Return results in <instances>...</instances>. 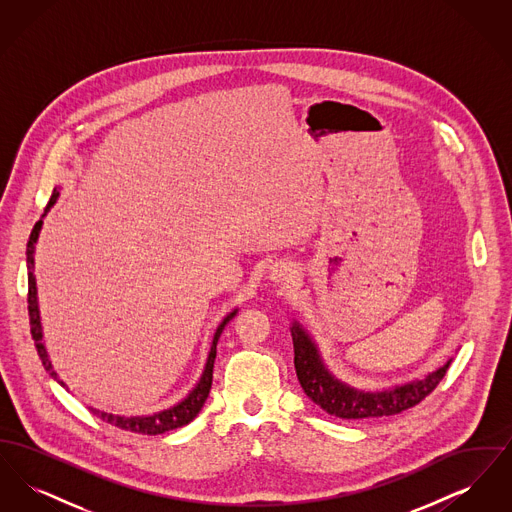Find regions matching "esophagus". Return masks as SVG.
I'll use <instances>...</instances> for the list:
<instances>
[{"instance_id":"obj_1","label":"esophagus","mask_w":512,"mask_h":512,"mask_svg":"<svg viewBox=\"0 0 512 512\" xmlns=\"http://www.w3.org/2000/svg\"><path fill=\"white\" fill-rule=\"evenodd\" d=\"M290 276V268L286 265H274L270 270V278L272 280H286Z\"/></svg>"}]
</instances>
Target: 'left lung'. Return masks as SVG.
<instances>
[{
  "label": "left lung",
  "mask_w": 512,
  "mask_h": 512,
  "mask_svg": "<svg viewBox=\"0 0 512 512\" xmlns=\"http://www.w3.org/2000/svg\"><path fill=\"white\" fill-rule=\"evenodd\" d=\"M292 338L295 355L293 365L301 388L320 409L338 418H374L407 411L436 390L449 368L447 363L424 380L380 393H366L343 386L341 382L334 380L320 363L313 341L309 340V336L297 324L292 328Z\"/></svg>",
  "instance_id": "8db88e82"
}]
</instances>
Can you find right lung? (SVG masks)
Segmentation results:
<instances>
[{
    "label": "right lung",
    "mask_w": 512,
    "mask_h": 512,
    "mask_svg": "<svg viewBox=\"0 0 512 512\" xmlns=\"http://www.w3.org/2000/svg\"><path fill=\"white\" fill-rule=\"evenodd\" d=\"M57 195L59 192L53 190V194L49 197L48 205H46V211L42 217H46V213L49 211V207L57 201ZM40 228H42V220H38L30 232V238H28V244H26V263H28V318H30V334H32V340L36 345V351L40 355V361L44 368L48 370L49 376L55 378L61 386H65L59 378H57V372L53 370V366L49 363L48 353H46V347H44V341H42V326H40V311H38V297H36V280H34V244L38 240V234H40ZM236 315V311H232L230 315L222 318V322L215 332V338L211 343V351H209V357H207V365L205 370L201 374V380L199 384L195 386L194 391L184 399L180 401L178 405H174L167 411H161L157 414H149V416H115V414L99 413L96 409H90L92 413L98 414L101 420L126 430V432H134V434H147V436H157V434H165V432H171L174 428H180V426H186L188 422H192L195 416L201 411L205 399L209 397V391L213 386V366H215V357H217V341L220 338V332L224 330L226 322L230 318Z\"/></svg>",
    "instance_id": "add662e5"
}]
</instances>
